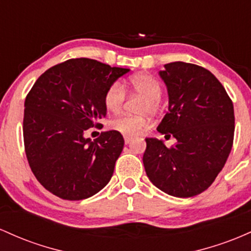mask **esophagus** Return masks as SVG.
<instances>
[{"instance_id":"obj_1","label":"esophagus","mask_w":251,"mask_h":251,"mask_svg":"<svg viewBox=\"0 0 251 251\" xmlns=\"http://www.w3.org/2000/svg\"><path fill=\"white\" fill-rule=\"evenodd\" d=\"M133 140H134V137L125 136V142H126V145H129V143H130Z\"/></svg>"}]
</instances>
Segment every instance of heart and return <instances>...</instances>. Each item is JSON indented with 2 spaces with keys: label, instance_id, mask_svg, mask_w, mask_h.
I'll return each instance as SVG.
<instances>
[{
  "label": "heart",
  "instance_id": "b5f03b06",
  "mask_svg": "<svg viewBox=\"0 0 251 251\" xmlns=\"http://www.w3.org/2000/svg\"><path fill=\"white\" fill-rule=\"evenodd\" d=\"M125 88L133 94L146 97L143 111L156 112L160 108V97L162 89L159 80L147 73H139L129 78L125 86L118 81L112 83L104 94V106L108 111L117 112L121 110L126 100ZM147 118L123 114L117 116L110 122V128L126 136H136L148 128Z\"/></svg>",
  "mask_w": 251,
  "mask_h": 251
}]
</instances>
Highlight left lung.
<instances>
[{
    "mask_svg": "<svg viewBox=\"0 0 251 251\" xmlns=\"http://www.w3.org/2000/svg\"><path fill=\"white\" fill-rule=\"evenodd\" d=\"M159 75L170 100L157 131L173 135L176 143L167 148L161 140L146 139L143 165L159 190L188 198L209 188L223 170L233 143V104L221 81L198 65L176 61Z\"/></svg>",
    "mask_w": 251,
    "mask_h": 251,
    "instance_id": "1",
    "label": "left lung"
}]
</instances>
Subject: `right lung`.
<instances>
[{
    "instance_id": "add662e5",
    "label": "right lung",
    "mask_w": 251,
    "mask_h": 251,
    "mask_svg": "<svg viewBox=\"0 0 251 251\" xmlns=\"http://www.w3.org/2000/svg\"><path fill=\"white\" fill-rule=\"evenodd\" d=\"M128 72L94 59H70L45 71L28 92L25 151L35 178L54 196L81 201L110 181L123 136L109 130L91 141L84 134L102 126L104 94Z\"/></svg>"
}]
</instances>
